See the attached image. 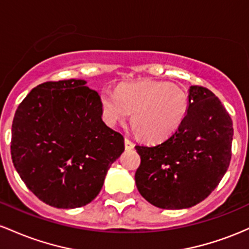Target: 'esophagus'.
<instances>
[{
    "mask_svg": "<svg viewBox=\"0 0 249 249\" xmlns=\"http://www.w3.org/2000/svg\"><path fill=\"white\" fill-rule=\"evenodd\" d=\"M134 146H135V144H134L133 141H130V140L127 139V138L124 139V147H125V149H127V150L133 149Z\"/></svg>",
    "mask_w": 249,
    "mask_h": 249,
    "instance_id": "esophagus-1",
    "label": "esophagus"
}]
</instances>
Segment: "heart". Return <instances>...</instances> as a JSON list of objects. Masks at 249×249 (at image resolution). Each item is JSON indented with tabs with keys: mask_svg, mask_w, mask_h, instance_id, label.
<instances>
[{
	"mask_svg": "<svg viewBox=\"0 0 249 249\" xmlns=\"http://www.w3.org/2000/svg\"><path fill=\"white\" fill-rule=\"evenodd\" d=\"M102 115L110 127L124 124L130 113L132 124L144 140L159 142L180 128L188 113V96L182 88L161 81L142 80L100 95Z\"/></svg>",
	"mask_w": 249,
	"mask_h": 249,
	"instance_id": "heart-1",
	"label": "heart"
}]
</instances>
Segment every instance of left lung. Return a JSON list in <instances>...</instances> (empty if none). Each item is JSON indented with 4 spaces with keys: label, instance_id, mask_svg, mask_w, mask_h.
I'll return each mask as SVG.
<instances>
[{
    "label": "left lung",
    "instance_id": "obj_1",
    "mask_svg": "<svg viewBox=\"0 0 249 249\" xmlns=\"http://www.w3.org/2000/svg\"><path fill=\"white\" fill-rule=\"evenodd\" d=\"M233 121L211 90L191 86L188 113L180 128L155 146H135L140 194L153 206L182 209L216 188L231 158Z\"/></svg>",
    "mask_w": 249,
    "mask_h": 249
}]
</instances>
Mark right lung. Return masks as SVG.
Masks as SVG:
<instances>
[{"instance_id": "1", "label": "right lung", "mask_w": 249, "mask_h": 249, "mask_svg": "<svg viewBox=\"0 0 249 249\" xmlns=\"http://www.w3.org/2000/svg\"><path fill=\"white\" fill-rule=\"evenodd\" d=\"M85 80L38 85L19 103L12 159L26 186L47 205L77 208L101 191L124 139L102 120L100 95Z\"/></svg>"}]
</instances>
